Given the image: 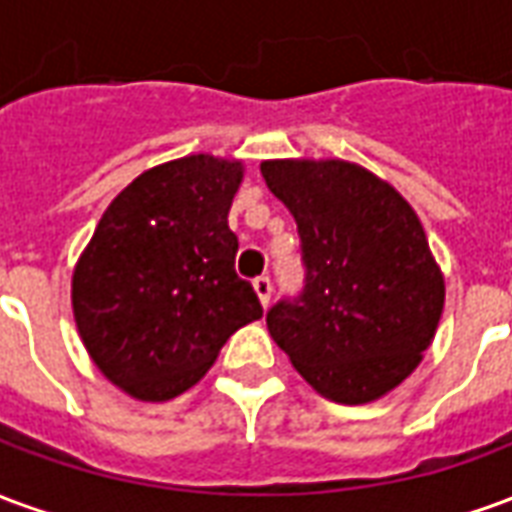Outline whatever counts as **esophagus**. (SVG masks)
Here are the masks:
<instances>
[{
    "mask_svg": "<svg viewBox=\"0 0 512 512\" xmlns=\"http://www.w3.org/2000/svg\"><path fill=\"white\" fill-rule=\"evenodd\" d=\"M252 285H255V293H257V299H260V304H263V307H268V301H271V279L257 277Z\"/></svg>",
    "mask_w": 512,
    "mask_h": 512,
    "instance_id": "obj_1",
    "label": "esophagus"
}]
</instances>
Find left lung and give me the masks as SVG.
Wrapping results in <instances>:
<instances>
[{"instance_id": "left-lung-1", "label": "left lung", "mask_w": 512, "mask_h": 512, "mask_svg": "<svg viewBox=\"0 0 512 512\" xmlns=\"http://www.w3.org/2000/svg\"><path fill=\"white\" fill-rule=\"evenodd\" d=\"M274 197L296 219L304 288L266 315L304 381L359 406L419 365L441 310L444 277L417 213L386 180L340 161H263Z\"/></svg>"}]
</instances>
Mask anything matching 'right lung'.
Here are the masks:
<instances>
[{
    "instance_id": "obj_1",
    "label": "right lung",
    "mask_w": 512,
    "mask_h": 512,
    "mask_svg": "<svg viewBox=\"0 0 512 512\" xmlns=\"http://www.w3.org/2000/svg\"><path fill=\"white\" fill-rule=\"evenodd\" d=\"M241 178V161L205 153L147 169L112 200L76 263L84 348L136 400L186 392L230 334L263 315L235 274L227 213Z\"/></svg>"
}]
</instances>
